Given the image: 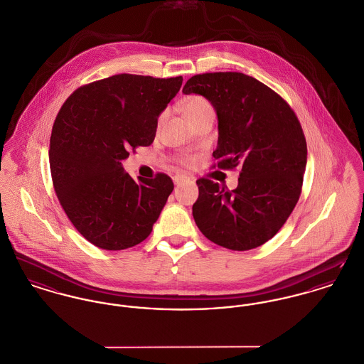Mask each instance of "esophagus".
Instances as JSON below:
<instances>
[{"label":"esophagus","instance_id":"obj_1","mask_svg":"<svg viewBox=\"0 0 364 364\" xmlns=\"http://www.w3.org/2000/svg\"><path fill=\"white\" fill-rule=\"evenodd\" d=\"M188 178L186 177V176H183V174H177V176H174L173 177V181H174V184L176 186H180V184H183V183H186Z\"/></svg>","mask_w":364,"mask_h":364}]
</instances>
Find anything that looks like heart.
<instances>
[{
    "label": "heart",
    "instance_id": "heart-1",
    "mask_svg": "<svg viewBox=\"0 0 364 364\" xmlns=\"http://www.w3.org/2000/svg\"><path fill=\"white\" fill-rule=\"evenodd\" d=\"M183 108H184L186 117H190V116H194V114L205 112V111H213L209 101L205 100L203 97H199V95H191V97L186 98L184 104H183ZM186 162H190V159L186 158Z\"/></svg>",
    "mask_w": 364,
    "mask_h": 364
}]
</instances>
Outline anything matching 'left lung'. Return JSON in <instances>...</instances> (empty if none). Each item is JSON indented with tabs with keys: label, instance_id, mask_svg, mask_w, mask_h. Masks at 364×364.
Here are the masks:
<instances>
[{
	"label": "left lung",
	"instance_id": "left-lung-1",
	"mask_svg": "<svg viewBox=\"0 0 364 364\" xmlns=\"http://www.w3.org/2000/svg\"><path fill=\"white\" fill-rule=\"evenodd\" d=\"M183 92L202 95L216 111L218 166H241L232 191L209 178L196 181L198 228L227 250L263 245L279 232L301 196L308 146L298 117L272 88L238 72L196 75Z\"/></svg>",
	"mask_w": 364,
	"mask_h": 364
}]
</instances>
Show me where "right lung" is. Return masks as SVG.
I'll use <instances>...</instances> for the list:
<instances>
[{"instance_id":"1","label":"right lung","mask_w":364,"mask_h":364,"mask_svg":"<svg viewBox=\"0 0 364 364\" xmlns=\"http://www.w3.org/2000/svg\"><path fill=\"white\" fill-rule=\"evenodd\" d=\"M183 77L116 75L76 90L56 116L50 168L56 196L87 241L107 251L142 242L174 186L166 174L139 183L122 166L154 142L158 117Z\"/></svg>"}]
</instances>
